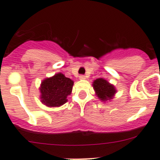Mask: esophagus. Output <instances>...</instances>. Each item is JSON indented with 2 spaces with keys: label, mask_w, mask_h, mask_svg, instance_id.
<instances>
[{
  "label": "esophagus",
  "mask_w": 160,
  "mask_h": 160,
  "mask_svg": "<svg viewBox=\"0 0 160 160\" xmlns=\"http://www.w3.org/2000/svg\"><path fill=\"white\" fill-rule=\"evenodd\" d=\"M79 79H80V80H85V76H83V75H80V77H79Z\"/></svg>",
  "instance_id": "34e87169"
}]
</instances>
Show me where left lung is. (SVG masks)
Segmentation results:
<instances>
[{"label":"left lung","mask_w":160,"mask_h":160,"mask_svg":"<svg viewBox=\"0 0 160 160\" xmlns=\"http://www.w3.org/2000/svg\"><path fill=\"white\" fill-rule=\"evenodd\" d=\"M93 87L97 96L104 102L112 99L117 92L114 85L111 84L104 78H98L95 80L93 82Z\"/></svg>","instance_id":"1"}]
</instances>
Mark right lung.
I'll use <instances>...</instances> for the list:
<instances>
[{"label": "right lung", "mask_w": 160, "mask_h": 160, "mask_svg": "<svg viewBox=\"0 0 160 160\" xmlns=\"http://www.w3.org/2000/svg\"><path fill=\"white\" fill-rule=\"evenodd\" d=\"M73 81L61 72L42 80L39 90L41 102L47 107H59L67 102L72 92Z\"/></svg>", "instance_id": "obj_1"}]
</instances>
